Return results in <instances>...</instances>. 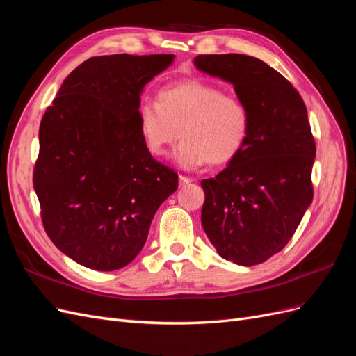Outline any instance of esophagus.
I'll list each match as a JSON object with an SVG mask.
<instances>
[{"instance_id": "1", "label": "esophagus", "mask_w": 356, "mask_h": 356, "mask_svg": "<svg viewBox=\"0 0 356 356\" xmlns=\"http://www.w3.org/2000/svg\"><path fill=\"white\" fill-rule=\"evenodd\" d=\"M193 181H195L193 178H188V177H184V175H179V186H181V187H184V186L191 184Z\"/></svg>"}]
</instances>
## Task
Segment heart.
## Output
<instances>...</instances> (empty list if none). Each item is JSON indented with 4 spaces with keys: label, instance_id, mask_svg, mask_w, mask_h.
I'll list each match as a JSON object with an SVG mask.
<instances>
[{
    "label": "heart",
    "instance_id": "b5f03b06",
    "mask_svg": "<svg viewBox=\"0 0 356 356\" xmlns=\"http://www.w3.org/2000/svg\"><path fill=\"white\" fill-rule=\"evenodd\" d=\"M139 132L148 152L165 156L181 136L174 159L184 169L204 163H229L243 148L250 134V111L233 95L200 80L166 86L157 102H144L138 110Z\"/></svg>",
    "mask_w": 356,
    "mask_h": 356
}]
</instances>
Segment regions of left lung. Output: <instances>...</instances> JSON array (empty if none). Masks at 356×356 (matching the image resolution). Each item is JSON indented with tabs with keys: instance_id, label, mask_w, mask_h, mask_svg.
Segmentation results:
<instances>
[{
	"instance_id": "1",
	"label": "left lung",
	"mask_w": 356,
	"mask_h": 356,
	"mask_svg": "<svg viewBox=\"0 0 356 356\" xmlns=\"http://www.w3.org/2000/svg\"><path fill=\"white\" fill-rule=\"evenodd\" d=\"M195 65L233 84L251 118L241 153L200 182L203 230L224 260L260 264L284 250L314 199L316 145L306 105L282 74L257 58L199 55Z\"/></svg>"
}]
</instances>
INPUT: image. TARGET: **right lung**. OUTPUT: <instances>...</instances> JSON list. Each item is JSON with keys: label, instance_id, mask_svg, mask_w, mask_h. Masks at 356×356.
<instances>
[{"label": "right lung", "instance_id": "1", "mask_svg": "<svg viewBox=\"0 0 356 356\" xmlns=\"http://www.w3.org/2000/svg\"><path fill=\"white\" fill-rule=\"evenodd\" d=\"M174 55H110L63 80L40 124L34 190L46 233L59 251L93 270L131 263L154 213L178 188L139 132L145 84Z\"/></svg>", "mask_w": 356, "mask_h": 356}]
</instances>
